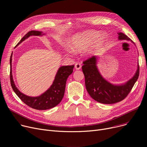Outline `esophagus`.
Wrapping results in <instances>:
<instances>
[{
	"instance_id": "34e87169",
	"label": "esophagus",
	"mask_w": 147,
	"mask_h": 147,
	"mask_svg": "<svg viewBox=\"0 0 147 147\" xmlns=\"http://www.w3.org/2000/svg\"><path fill=\"white\" fill-rule=\"evenodd\" d=\"M81 64H80V63H76V64H75V68L76 69H80V68H81Z\"/></svg>"
}]
</instances>
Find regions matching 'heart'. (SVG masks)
<instances>
[{
    "mask_svg": "<svg viewBox=\"0 0 147 147\" xmlns=\"http://www.w3.org/2000/svg\"><path fill=\"white\" fill-rule=\"evenodd\" d=\"M107 36L105 34L99 35L94 31H89L76 35L71 42V48L74 51L84 49L86 54H94L96 52L105 42Z\"/></svg>",
    "mask_w": 147,
    "mask_h": 147,
    "instance_id": "obj_1",
    "label": "heart"
}]
</instances>
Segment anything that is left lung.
Returning <instances> with one entry per match:
<instances>
[{
    "label": "left lung",
    "instance_id": "left-lung-1",
    "mask_svg": "<svg viewBox=\"0 0 147 147\" xmlns=\"http://www.w3.org/2000/svg\"><path fill=\"white\" fill-rule=\"evenodd\" d=\"M120 40H131L122 33H119ZM132 41V40H131ZM82 71L85 78V86L90 96L98 102L112 104L124 99L129 95L140 75L138 65L132 79L123 85L115 86L106 81L99 73L96 67V57L92 56L83 62Z\"/></svg>",
    "mask_w": 147,
    "mask_h": 147
}]
</instances>
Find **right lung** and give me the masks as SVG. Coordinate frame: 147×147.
Instances as JSON below:
<instances>
[{
	"mask_svg": "<svg viewBox=\"0 0 147 147\" xmlns=\"http://www.w3.org/2000/svg\"><path fill=\"white\" fill-rule=\"evenodd\" d=\"M42 32L38 31H30L28 32L18 44H20L30 36H40ZM12 55L10 58V81L12 89L21 101L28 107L38 110H48L57 106L63 99L65 92V84L68 77L73 71L74 65L62 66L57 73L55 80L50 88L39 96L31 97L23 94L16 88L13 83L11 70Z\"/></svg>",
	"mask_w": 147,
	"mask_h": 147,
	"instance_id": "add662e5",
	"label": "right lung"
}]
</instances>
